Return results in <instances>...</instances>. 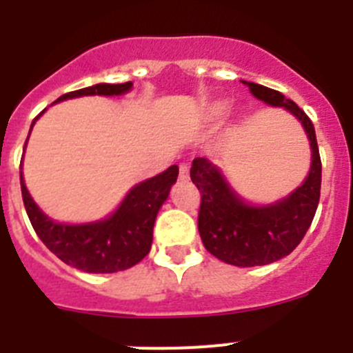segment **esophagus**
<instances>
[{"instance_id": "1", "label": "esophagus", "mask_w": 353, "mask_h": 353, "mask_svg": "<svg viewBox=\"0 0 353 353\" xmlns=\"http://www.w3.org/2000/svg\"><path fill=\"white\" fill-rule=\"evenodd\" d=\"M189 179V166H187L185 162L180 164V180H187Z\"/></svg>"}]
</instances>
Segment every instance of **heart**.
Returning <instances> with one entry per match:
<instances>
[{
    "label": "heart",
    "instance_id": "obj_1",
    "mask_svg": "<svg viewBox=\"0 0 353 353\" xmlns=\"http://www.w3.org/2000/svg\"><path fill=\"white\" fill-rule=\"evenodd\" d=\"M224 113H226V104H224V102H217V104L210 105V109H208V113H207V118L208 120H219Z\"/></svg>",
    "mask_w": 353,
    "mask_h": 353
}]
</instances>
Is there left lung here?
<instances>
[{"label": "left lung", "instance_id": "1", "mask_svg": "<svg viewBox=\"0 0 353 353\" xmlns=\"http://www.w3.org/2000/svg\"><path fill=\"white\" fill-rule=\"evenodd\" d=\"M265 104L285 108L304 127L311 145V170L301 187L272 205L254 207L233 191L221 170L208 159L192 161L191 180L201 194L199 236L210 254L236 267H256L288 256L310 230L320 201L322 161L310 117L283 93L242 81Z\"/></svg>", "mask_w": 353, "mask_h": 353}]
</instances>
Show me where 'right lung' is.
Returning <instances> with one entry per match:
<instances>
[{
  "instance_id": "obj_1",
  "label": "right lung",
  "mask_w": 353,
  "mask_h": 353,
  "mask_svg": "<svg viewBox=\"0 0 353 353\" xmlns=\"http://www.w3.org/2000/svg\"><path fill=\"white\" fill-rule=\"evenodd\" d=\"M130 88H132L130 81L121 84L101 83L65 93L56 102L83 95H121ZM176 176H179V166L174 164L154 179H148L132 187L117 212L109 215L108 219L88 224H60L49 219L37 207L28 192L23 171H21V191H23L24 208L31 226L49 251L54 252L61 261L83 272L111 274L130 269L148 254L154 240L155 217L159 208L168 199L171 185L176 182Z\"/></svg>"
}]
</instances>
